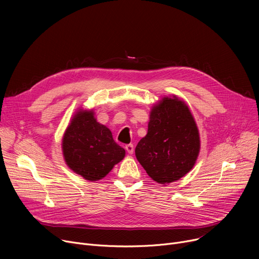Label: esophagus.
Instances as JSON below:
<instances>
[{
  "label": "esophagus",
  "mask_w": 259,
  "mask_h": 259,
  "mask_svg": "<svg viewBox=\"0 0 259 259\" xmlns=\"http://www.w3.org/2000/svg\"><path fill=\"white\" fill-rule=\"evenodd\" d=\"M125 149H126V151H127L129 154H132V153H133V151H134V148H133V145H132V144L126 145Z\"/></svg>",
  "instance_id": "esophagus-1"
}]
</instances>
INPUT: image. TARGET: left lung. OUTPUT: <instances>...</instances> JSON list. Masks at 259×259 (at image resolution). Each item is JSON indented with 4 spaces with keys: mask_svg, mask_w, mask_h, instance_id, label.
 <instances>
[{
    "mask_svg": "<svg viewBox=\"0 0 259 259\" xmlns=\"http://www.w3.org/2000/svg\"><path fill=\"white\" fill-rule=\"evenodd\" d=\"M199 151V131L188 105L176 95L154 104L148 132L135 148V156L147 174L167 186L192 170Z\"/></svg>",
    "mask_w": 259,
    "mask_h": 259,
    "instance_id": "obj_1",
    "label": "left lung"
}]
</instances>
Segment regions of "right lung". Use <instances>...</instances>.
<instances>
[{
	"instance_id": "obj_1",
	"label": "right lung",
	"mask_w": 259,
	"mask_h": 259,
	"mask_svg": "<svg viewBox=\"0 0 259 259\" xmlns=\"http://www.w3.org/2000/svg\"><path fill=\"white\" fill-rule=\"evenodd\" d=\"M62 151L69 169L89 182L104 179L126 154L109 128L95 118L93 109L81 107L64 132Z\"/></svg>"
}]
</instances>
